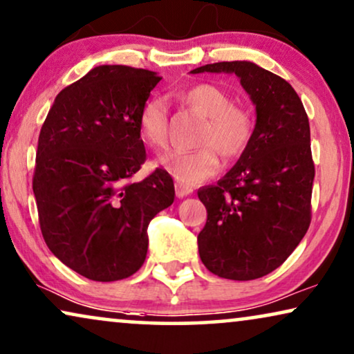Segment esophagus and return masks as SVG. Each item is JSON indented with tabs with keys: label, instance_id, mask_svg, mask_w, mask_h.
<instances>
[{
	"label": "esophagus",
	"instance_id": "esophagus-1",
	"mask_svg": "<svg viewBox=\"0 0 354 354\" xmlns=\"http://www.w3.org/2000/svg\"><path fill=\"white\" fill-rule=\"evenodd\" d=\"M174 191H176V197H186L192 192V187L183 185V183H176L174 185Z\"/></svg>",
	"mask_w": 354,
	"mask_h": 354
}]
</instances>
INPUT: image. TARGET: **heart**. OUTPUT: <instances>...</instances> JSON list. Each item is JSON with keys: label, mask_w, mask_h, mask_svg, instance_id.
<instances>
[{"label": "heart", "mask_w": 354, "mask_h": 354, "mask_svg": "<svg viewBox=\"0 0 354 354\" xmlns=\"http://www.w3.org/2000/svg\"><path fill=\"white\" fill-rule=\"evenodd\" d=\"M181 102L205 120L196 138L201 149L185 152L169 150L158 158V167L176 181L197 185L218 171V155L232 163L246 152L254 136L251 113L234 105L233 97L214 84H197L180 93ZM168 108L163 98L150 97L138 115L140 139L155 150L168 144Z\"/></svg>", "instance_id": "heart-1"}]
</instances>
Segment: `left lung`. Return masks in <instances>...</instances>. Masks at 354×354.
Segmentation results:
<instances>
[{
  "mask_svg": "<svg viewBox=\"0 0 354 354\" xmlns=\"http://www.w3.org/2000/svg\"><path fill=\"white\" fill-rule=\"evenodd\" d=\"M191 73L236 74L257 115L251 145L236 165L197 191L207 209L197 236L201 261L221 279H261L288 259L309 228L315 169L308 115L285 79L251 61Z\"/></svg>",
  "mask_w": 354,
  "mask_h": 354,
  "instance_id": "obj_1",
  "label": "left lung"
}]
</instances>
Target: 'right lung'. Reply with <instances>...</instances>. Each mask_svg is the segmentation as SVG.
<instances>
[{"label":"right lung","instance_id":"right-lung-1","mask_svg":"<svg viewBox=\"0 0 354 354\" xmlns=\"http://www.w3.org/2000/svg\"><path fill=\"white\" fill-rule=\"evenodd\" d=\"M160 75L105 64L63 88L41 126L32 187L46 246L95 281L128 279L147 256V226L174 201L171 176L145 162L138 115Z\"/></svg>","mask_w":354,"mask_h":354}]
</instances>
